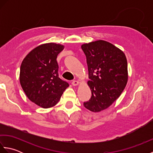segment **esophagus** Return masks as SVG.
I'll return each instance as SVG.
<instances>
[{"mask_svg": "<svg viewBox=\"0 0 153 153\" xmlns=\"http://www.w3.org/2000/svg\"><path fill=\"white\" fill-rule=\"evenodd\" d=\"M71 84H72V85H73L74 86H77V85H79V82H78V81L75 80V81H73V82H71Z\"/></svg>", "mask_w": 153, "mask_h": 153, "instance_id": "1", "label": "esophagus"}]
</instances>
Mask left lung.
Listing matches in <instances>:
<instances>
[{
  "mask_svg": "<svg viewBox=\"0 0 153 153\" xmlns=\"http://www.w3.org/2000/svg\"><path fill=\"white\" fill-rule=\"evenodd\" d=\"M87 58L91 91L83 106L93 112L106 109L121 95L128 83V62L125 54L112 43L97 40L83 44Z\"/></svg>",
  "mask_w": 153,
  "mask_h": 153,
  "instance_id": "1",
  "label": "left lung"
}]
</instances>
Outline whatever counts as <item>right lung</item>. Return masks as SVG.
I'll use <instances>...</instances> for the list:
<instances>
[{"label": "right lung", "mask_w": 153, "mask_h": 153, "mask_svg": "<svg viewBox=\"0 0 153 153\" xmlns=\"http://www.w3.org/2000/svg\"><path fill=\"white\" fill-rule=\"evenodd\" d=\"M63 45L48 43L39 45L23 60L19 82L27 98L43 108L55 106L68 83L58 77V54Z\"/></svg>", "instance_id": "obj_1"}]
</instances>
